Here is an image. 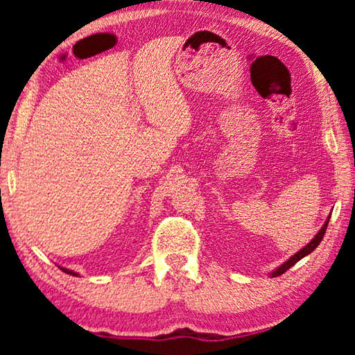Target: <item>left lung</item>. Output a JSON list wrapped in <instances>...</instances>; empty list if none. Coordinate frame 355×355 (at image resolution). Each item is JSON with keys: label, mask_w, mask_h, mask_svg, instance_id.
Returning <instances> with one entry per match:
<instances>
[{"label": "left lung", "mask_w": 355, "mask_h": 355, "mask_svg": "<svg viewBox=\"0 0 355 355\" xmlns=\"http://www.w3.org/2000/svg\"><path fill=\"white\" fill-rule=\"evenodd\" d=\"M329 218H331V216H328V220H327V221H324V225H323V227H322V230H320V231H318V234H317V236H315V237H313V239H312V241H310L307 245H305V247H302V249H300V250L297 252V254H294L293 257H291V259H289L288 261H284V263H283V265H281V266H279V268H276V271H273V273H271V276H273V278H275V276H279V275H283V273H286V271H288V270L291 268V266H294L295 263H297V261H299L300 259H304V257H305V255L312 254V252H313L315 249H317V247H318V244H320V242H322V239H323L324 232H327V227H328Z\"/></svg>", "instance_id": "obj_1"}]
</instances>
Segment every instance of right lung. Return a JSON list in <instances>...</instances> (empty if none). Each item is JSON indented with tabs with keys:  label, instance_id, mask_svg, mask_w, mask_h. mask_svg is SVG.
Instances as JSON below:
<instances>
[{
	"label": "right lung",
	"instance_id": "right-lung-1",
	"mask_svg": "<svg viewBox=\"0 0 355 355\" xmlns=\"http://www.w3.org/2000/svg\"><path fill=\"white\" fill-rule=\"evenodd\" d=\"M62 271H64V273H67V275H72V276H79L77 273H74V271L72 270H67V268H61Z\"/></svg>",
	"mask_w": 355,
	"mask_h": 355
}]
</instances>
